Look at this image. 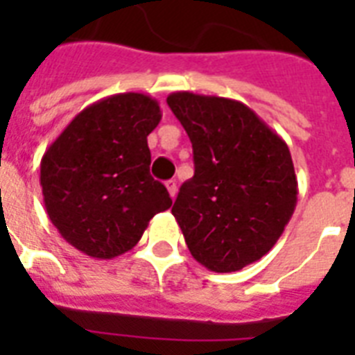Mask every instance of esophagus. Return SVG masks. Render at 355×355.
I'll return each instance as SVG.
<instances>
[{"label": "esophagus", "mask_w": 355, "mask_h": 355, "mask_svg": "<svg viewBox=\"0 0 355 355\" xmlns=\"http://www.w3.org/2000/svg\"><path fill=\"white\" fill-rule=\"evenodd\" d=\"M166 188H167V191H169V195H171L173 199H175V197H177V191H178L177 182H175V180H167Z\"/></svg>", "instance_id": "obj_1"}]
</instances>
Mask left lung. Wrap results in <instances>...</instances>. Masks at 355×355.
Masks as SVG:
<instances>
[{
  "instance_id": "obj_1",
  "label": "left lung",
  "mask_w": 355,
  "mask_h": 355,
  "mask_svg": "<svg viewBox=\"0 0 355 355\" xmlns=\"http://www.w3.org/2000/svg\"><path fill=\"white\" fill-rule=\"evenodd\" d=\"M167 105L193 145L195 175L171 210L189 252L214 272L258 261L297 206L289 147L236 99L173 92Z\"/></svg>"
}]
</instances>
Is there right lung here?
<instances>
[{"label":"right lung","instance_id":"1","mask_svg":"<svg viewBox=\"0 0 355 355\" xmlns=\"http://www.w3.org/2000/svg\"><path fill=\"white\" fill-rule=\"evenodd\" d=\"M160 119L150 96L116 94L80 110L42 156L49 221L86 256L125 254L150 219L173 205L166 186L149 173L147 136Z\"/></svg>","mask_w":355,"mask_h":355}]
</instances>
